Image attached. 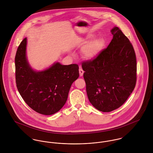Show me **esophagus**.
<instances>
[{"label": "esophagus", "mask_w": 153, "mask_h": 153, "mask_svg": "<svg viewBox=\"0 0 153 153\" xmlns=\"http://www.w3.org/2000/svg\"><path fill=\"white\" fill-rule=\"evenodd\" d=\"M79 75H80V76H83V74H84V71L82 70V69L81 68V66L79 67Z\"/></svg>", "instance_id": "obj_1"}]
</instances>
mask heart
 Wrapping results in <instances>:
<instances>
[{
    "mask_svg": "<svg viewBox=\"0 0 153 153\" xmlns=\"http://www.w3.org/2000/svg\"><path fill=\"white\" fill-rule=\"evenodd\" d=\"M94 36V35H88L84 42V44H87L82 49V57L87 60H92L95 59L105 44V41L102 38H97L93 40L92 39Z\"/></svg>",
    "mask_w": 153,
    "mask_h": 153,
    "instance_id": "obj_1",
    "label": "heart"
}]
</instances>
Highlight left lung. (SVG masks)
Returning <instances> with one entry per match:
<instances>
[{"label": "left lung", "instance_id": "left-lung-1", "mask_svg": "<svg viewBox=\"0 0 153 153\" xmlns=\"http://www.w3.org/2000/svg\"><path fill=\"white\" fill-rule=\"evenodd\" d=\"M108 47L92 61L84 62L88 98L96 109L111 112L128 99L136 84L137 62L134 49L122 31L114 26Z\"/></svg>", "mask_w": 153, "mask_h": 153}]
</instances>
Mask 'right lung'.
I'll list each match as a JSON object with an SVG mask.
<instances>
[{"label": "right lung", "mask_w": 153, "mask_h": 153, "mask_svg": "<svg viewBox=\"0 0 153 153\" xmlns=\"http://www.w3.org/2000/svg\"><path fill=\"white\" fill-rule=\"evenodd\" d=\"M25 38L15 56L17 88L32 109L43 115H52L65 105L72 83L79 77V66L55 62L46 69L36 71L28 62Z\"/></svg>", "instance_id": "1"}]
</instances>
